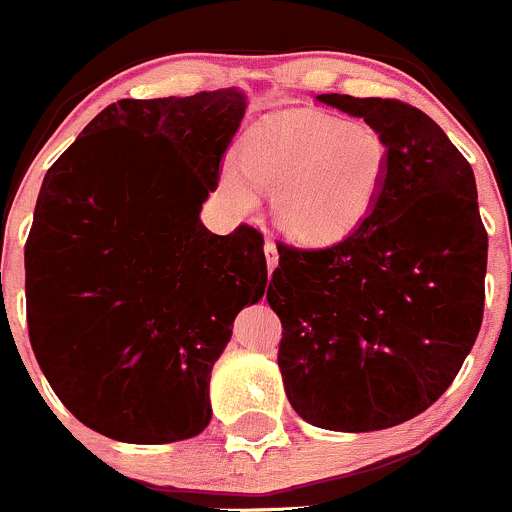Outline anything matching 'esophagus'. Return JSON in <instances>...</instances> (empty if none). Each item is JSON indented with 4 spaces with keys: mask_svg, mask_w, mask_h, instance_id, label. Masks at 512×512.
<instances>
[{
    "mask_svg": "<svg viewBox=\"0 0 512 512\" xmlns=\"http://www.w3.org/2000/svg\"><path fill=\"white\" fill-rule=\"evenodd\" d=\"M265 257H267V267H270V272L277 267V260H280V255H277V247L272 240H265Z\"/></svg>",
    "mask_w": 512,
    "mask_h": 512,
    "instance_id": "esophagus-1",
    "label": "esophagus"
}]
</instances>
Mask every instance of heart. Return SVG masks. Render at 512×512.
I'll return each mask as SVG.
<instances>
[{"instance_id": "b5f03b06", "label": "heart", "mask_w": 512, "mask_h": 512, "mask_svg": "<svg viewBox=\"0 0 512 512\" xmlns=\"http://www.w3.org/2000/svg\"><path fill=\"white\" fill-rule=\"evenodd\" d=\"M385 142L360 119L285 112L267 119L240 145L241 175L225 170L220 190L235 210L255 207V187L275 195L277 222L287 235L327 245L360 225L385 175Z\"/></svg>"}]
</instances>
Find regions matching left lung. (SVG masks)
<instances>
[{
	"label": "left lung",
	"mask_w": 512,
	"mask_h": 512,
	"mask_svg": "<svg viewBox=\"0 0 512 512\" xmlns=\"http://www.w3.org/2000/svg\"><path fill=\"white\" fill-rule=\"evenodd\" d=\"M317 99L377 130L385 175L345 240L277 247L267 302L295 413L370 433L428 410L463 367L483 322L488 232L473 167L428 114L400 99Z\"/></svg>",
	"instance_id": "left-lung-1"
}]
</instances>
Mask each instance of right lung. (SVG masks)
Returning <instances> with one entry per match:
<instances>
[{"label":"right lung","mask_w":512,"mask_h":512,"mask_svg":"<svg viewBox=\"0 0 512 512\" xmlns=\"http://www.w3.org/2000/svg\"><path fill=\"white\" fill-rule=\"evenodd\" d=\"M242 114L237 89L119 99L44 175L24 245L29 342L64 408L107 438L202 433L212 365L265 295L260 232L200 222Z\"/></svg>","instance_id":"right-lung-1"}]
</instances>
